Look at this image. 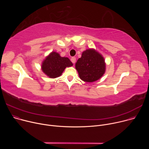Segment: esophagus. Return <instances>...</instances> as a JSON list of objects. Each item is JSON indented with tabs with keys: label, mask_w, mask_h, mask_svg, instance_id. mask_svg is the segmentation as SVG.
Segmentation results:
<instances>
[{
	"label": "esophagus",
	"mask_w": 149,
	"mask_h": 149,
	"mask_svg": "<svg viewBox=\"0 0 149 149\" xmlns=\"http://www.w3.org/2000/svg\"><path fill=\"white\" fill-rule=\"evenodd\" d=\"M71 62H72L73 63H74L75 62V61H76V58H75V57H72V58H71Z\"/></svg>",
	"instance_id": "34e87169"
}]
</instances>
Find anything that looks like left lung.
I'll return each mask as SVG.
<instances>
[{
    "label": "left lung",
    "instance_id": "obj_1",
    "mask_svg": "<svg viewBox=\"0 0 149 149\" xmlns=\"http://www.w3.org/2000/svg\"><path fill=\"white\" fill-rule=\"evenodd\" d=\"M105 65L102 55L95 49L90 48L82 52L81 57L75 63V69L81 80L93 82L103 76Z\"/></svg>",
    "mask_w": 149,
    "mask_h": 149
}]
</instances>
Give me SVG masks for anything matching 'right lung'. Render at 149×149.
I'll return each instance as SVG.
<instances>
[{
	"instance_id": "obj_1",
	"label": "right lung",
	"mask_w": 149,
	"mask_h": 149,
	"mask_svg": "<svg viewBox=\"0 0 149 149\" xmlns=\"http://www.w3.org/2000/svg\"><path fill=\"white\" fill-rule=\"evenodd\" d=\"M73 64L67 57H62L55 51L51 52L42 62L41 70L50 78L60 77L67 67Z\"/></svg>"
}]
</instances>
